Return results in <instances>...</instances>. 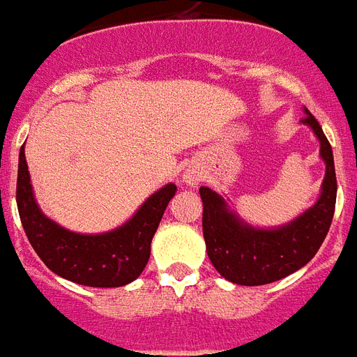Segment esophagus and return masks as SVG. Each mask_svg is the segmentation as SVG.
Here are the masks:
<instances>
[{
  "label": "esophagus",
  "instance_id": "1",
  "mask_svg": "<svg viewBox=\"0 0 357 357\" xmlns=\"http://www.w3.org/2000/svg\"><path fill=\"white\" fill-rule=\"evenodd\" d=\"M199 178H202V171H199L197 167H194V165L186 169V173L182 175V181L186 182L188 186H197Z\"/></svg>",
  "mask_w": 357,
  "mask_h": 357
}]
</instances>
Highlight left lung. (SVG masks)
<instances>
[{
	"label": "left lung",
	"mask_w": 357,
	"mask_h": 357,
	"mask_svg": "<svg viewBox=\"0 0 357 357\" xmlns=\"http://www.w3.org/2000/svg\"><path fill=\"white\" fill-rule=\"evenodd\" d=\"M303 123L308 125L319 140L325 176L316 204L296 218L274 228H259L230 209L228 199L215 190L199 188L207 255L218 274L228 282L253 287L287 278L314 259L329 232L337 202L333 150L324 129L306 108Z\"/></svg>",
	"instance_id": "left-lung-1"
}]
</instances>
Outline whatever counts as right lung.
<instances>
[{"label":"right lung","mask_w":357,"mask_h":357,"mask_svg":"<svg viewBox=\"0 0 357 357\" xmlns=\"http://www.w3.org/2000/svg\"><path fill=\"white\" fill-rule=\"evenodd\" d=\"M175 192L176 186L169 182L118 228L102 234H77L54 222L40 209L24 146L18 153L17 205L28 241L49 270L87 287H121L142 274L150 259L153 234Z\"/></svg>","instance_id":"add662e5"}]
</instances>
